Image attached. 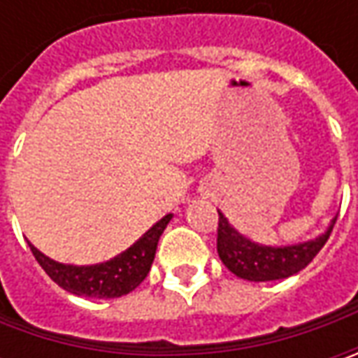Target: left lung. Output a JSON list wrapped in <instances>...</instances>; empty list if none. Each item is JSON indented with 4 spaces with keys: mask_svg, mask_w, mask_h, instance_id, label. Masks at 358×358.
I'll return each instance as SVG.
<instances>
[{
    "mask_svg": "<svg viewBox=\"0 0 358 358\" xmlns=\"http://www.w3.org/2000/svg\"><path fill=\"white\" fill-rule=\"evenodd\" d=\"M335 221L337 217L317 239L289 245V247H265L243 237L239 231L229 223L227 217L219 213L217 253L221 257L223 265L241 279L255 282L287 279L299 273L301 268L307 267L315 259V255L323 249V245L335 227Z\"/></svg>",
    "mask_w": 358,
    "mask_h": 358,
    "instance_id": "left-lung-1",
    "label": "left lung"
}]
</instances>
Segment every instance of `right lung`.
I'll list each match as a JSON object with an SVG mask.
<instances>
[{
  "label": "right lung",
  "mask_w": 358,
  "mask_h": 358,
  "mask_svg": "<svg viewBox=\"0 0 358 358\" xmlns=\"http://www.w3.org/2000/svg\"><path fill=\"white\" fill-rule=\"evenodd\" d=\"M171 217V213L165 215L141 239L135 241L127 251L99 265H87V267L63 265L37 251L31 243L29 249L35 261L51 277V281L57 282L67 293L87 296V299H117L137 289L147 277L155 259L159 237L169 225Z\"/></svg>",
  "instance_id": "add662e5"
}]
</instances>
